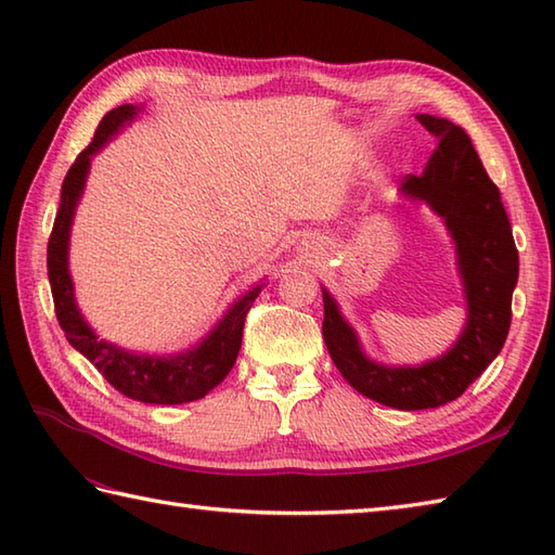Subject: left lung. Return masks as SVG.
Listing matches in <instances>:
<instances>
[{"label":"left lung","instance_id":"left-lung-1","mask_svg":"<svg viewBox=\"0 0 555 555\" xmlns=\"http://www.w3.org/2000/svg\"><path fill=\"white\" fill-rule=\"evenodd\" d=\"M417 121L439 138V147L420 176H403L400 193L427 203L451 233L467 298L463 334L441 358L420 367H386L364 356L332 293L322 288V334L338 372L358 393L398 410L451 403L489 367L508 336L520 271L501 193L481 167L473 140L463 128L439 116L417 114Z\"/></svg>","mask_w":555,"mask_h":555}]
</instances>
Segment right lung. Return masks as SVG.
Wrapping results in <instances>:
<instances>
[{
    "label": "right lung",
    "mask_w": 555,
    "mask_h": 555,
    "mask_svg": "<svg viewBox=\"0 0 555 555\" xmlns=\"http://www.w3.org/2000/svg\"><path fill=\"white\" fill-rule=\"evenodd\" d=\"M138 112L140 109L133 104H121V107L104 114L92 143L70 164L62 183V203H59L50 243H47V276H50L56 320L59 326L64 328L66 340L82 358L95 364L98 372L116 391L140 400V403L181 405L205 398L211 388L227 379L235 358H238L245 317L264 284L253 286V291H247L243 298L235 300L231 310L223 314V320L195 348L179 352V356L159 358L145 356V352L143 356L128 352L102 340L82 320L74 298V281L68 274L70 223H74L76 205L82 195V188H86L90 157L107 145L126 124H131Z\"/></svg>",
    "instance_id": "right-lung-1"
}]
</instances>
